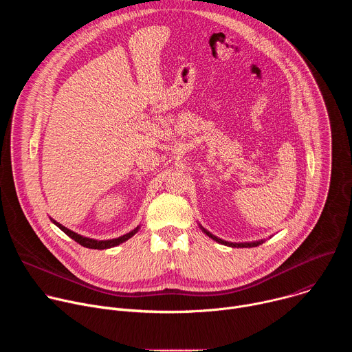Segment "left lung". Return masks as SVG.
<instances>
[{"instance_id": "obj_1", "label": "left lung", "mask_w": 352, "mask_h": 352, "mask_svg": "<svg viewBox=\"0 0 352 352\" xmlns=\"http://www.w3.org/2000/svg\"><path fill=\"white\" fill-rule=\"evenodd\" d=\"M199 227H200V230H202L208 236H210V238H212V239H214L216 242L223 243V245H227V246H231V248H254V246H259V245H262V243L265 242V239L254 241V242H228V241H224V239H221V238H219V236L213 235L212 232H209L206 228H204V227L200 226V224H199Z\"/></svg>"}]
</instances>
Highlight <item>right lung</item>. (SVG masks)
<instances>
[{
    "label": "right lung",
    "mask_w": 352,
    "mask_h": 352,
    "mask_svg": "<svg viewBox=\"0 0 352 352\" xmlns=\"http://www.w3.org/2000/svg\"><path fill=\"white\" fill-rule=\"evenodd\" d=\"M50 220H52L61 231H64L69 238H72L74 241H76L79 245H82V246H85V248H89V249H109V248H113V246H117V245H120V243H122V242H125V241H128L131 236H133L138 231H139V228H140V226H138L136 228H133L132 231H129V232H126L125 235H121V236H118V238H113V239H103V241H98V239H93V238H87V236H83V235H79L78 232H74V231H71L69 228H67V227H64L63 224H60V223H57L56 220H53L52 217H50Z\"/></svg>",
    "instance_id": "right-lung-1"
}]
</instances>
